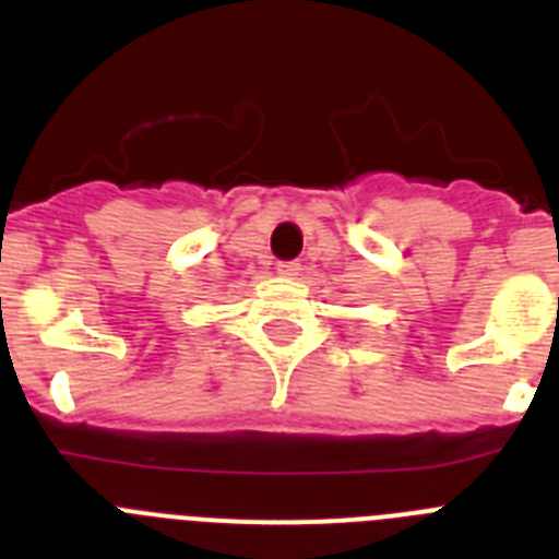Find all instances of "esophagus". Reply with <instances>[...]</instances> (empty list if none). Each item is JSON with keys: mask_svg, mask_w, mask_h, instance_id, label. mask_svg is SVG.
<instances>
[{"mask_svg": "<svg viewBox=\"0 0 559 559\" xmlns=\"http://www.w3.org/2000/svg\"><path fill=\"white\" fill-rule=\"evenodd\" d=\"M278 275H284V278H298L300 264H298V261H281Z\"/></svg>", "mask_w": 559, "mask_h": 559, "instance_id": "esophagus-1", "label": "esophagus"}]
</instances>
